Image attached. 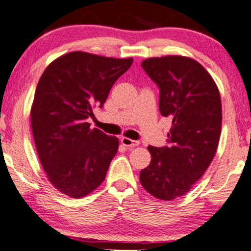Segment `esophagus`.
Instances as JSON below:
<instances>
[{"instance_id":"obj_1","label":"esophagus","mask_w":251,"mask_h":251,"mask_svg":"<svg viewBox=\"0 0 251 251\" xmlns=\"http://www.w3.org/2000/svg\"><path fill=\"white\" fill-rule=\"evenodd\" d=\"M120 141H122L123 146H125V147H127V148H134V147H136V146H139V141L132 140V139H129V138H125V136L122 138V140Z\"/></svg>"}]
</instances>
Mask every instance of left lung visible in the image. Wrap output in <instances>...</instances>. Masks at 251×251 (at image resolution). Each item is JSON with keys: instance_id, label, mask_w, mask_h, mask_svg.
Instances as JSON below:
<instances>
[{"instance_id": "left-lung-1", "label": "left lung", "mask_w": 251, "mask_h": 251, "mask_svg": "<svg viewBox=\"0 0 251 251\" xmlns=\"http://www.w3.org/2000/svg\"><path fill=\"white\" fill-rule=\"evenodd\" d=\"M142 68L160 88V112L171 119L169 146H148L149 166L140 171L146 191L161 201L188 193L213 160L221 134L223 107L212 76L182 55L148 58Z\"/></svg>"}]
</instances>
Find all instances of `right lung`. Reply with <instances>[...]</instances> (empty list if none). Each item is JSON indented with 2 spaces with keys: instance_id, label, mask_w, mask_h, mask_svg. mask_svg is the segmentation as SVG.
Segmentation results:
<instances>
[{
  "instance_id": "right-lung-1",
  "label": "right lung",
  "mask_w": 251,
  "mask_h": 251,
  "mask_svg": "<svg viewBox=\"0 0 251 251\" xmlns=\"http://www.w3.org/2000/svg\"><path fill=\"white\" fill-rule=\"evenodd\" d=\"M132 62V58L76 50L59 56L41 75L31 106V128L46 177L63 195L82 198L105 179L119 140L90 128L87 118L103 106Z\"/></svg>"
}]
</instances>
